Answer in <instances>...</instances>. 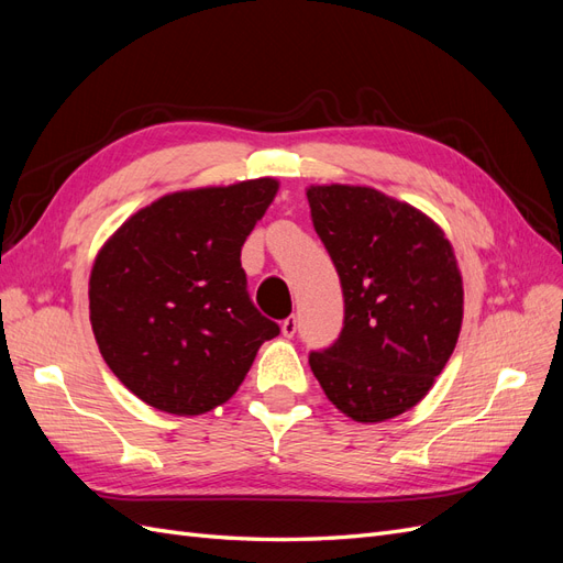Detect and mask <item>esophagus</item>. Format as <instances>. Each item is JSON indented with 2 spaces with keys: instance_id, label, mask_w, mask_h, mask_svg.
I'll list each match as a JSON object with an SVG mask.
<instances>
[{
  "instance_id": "34e87169",
  "label": "esophagus",
  "mask_w": 563,
  "mask_h": 563,
  "mask_svg": "<svg viewBox=\"0 0 563 563\" xmlns=\"http://www.w3.org/2000/svg\"><path fill=\"white\" fill-rule=\"evenodd\" d=\"M296 331H298V319H296V317H288V319L282 321V333H284L286 338H294Z\"/></svg>"
}]
</instances>
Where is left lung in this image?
<instances>
[{
  "label": "left lung",
  "instance_id": "left-lung-1",
  "mask_svg": "<svg viewBox=\"0 0 563 563\" xmlns=\"http://www.w3.org/2000/svg\"><path fill=\"white\" fill-rule=\"evenodd\" d=\"M308 201L345 298V327L310 368L347 418L401 416L432 389L463 327L453 246L430 216L366 185H310Z\"/></svg>",
  "mask_w": 563,
  "mask_h": 563
}]
</instances>
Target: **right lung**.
Wrapping results in <instances>:
<instances>
[{"instance_id":"add662e5","label":"right lung","mask_w":563,"mask_h":563,"mask_svg":"<svg viewBox=\"0 0 563 563\" xmlns=\"http://www.w3.org/2000/svg\"><path fill=\"white\" fill-rule=\"evenodd\" d=\"M279 180L195 187L126 218L100 246L89 319L114 376L147 406L201 416L225 404L279 335L246 291L242 246Z\"/></svg>"}]
</instances>
